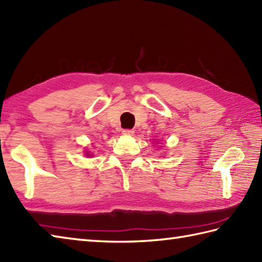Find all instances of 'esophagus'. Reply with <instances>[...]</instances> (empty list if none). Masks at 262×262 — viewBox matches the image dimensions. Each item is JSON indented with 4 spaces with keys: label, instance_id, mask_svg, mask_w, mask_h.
I'll return each instance as SVG.
<instances>
[{
    "label": "esophagus",
    "instance_id": "34e87169",
    "mask_svg": "<svg viewBox=\"0 0 262 262\" xmlns=\"http://www.w3.org/2000/svg\"><path fill=\"white\" fill-rule=\"evenodd\" d=\"M121 133H122V135H125V136L134 135V130H133V129H124Z\"/></svg>",
    "mask_w": 262,
    "mask_h": 262
}]
</instances>
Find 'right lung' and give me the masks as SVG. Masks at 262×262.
Wrapping results in <instances>:
<instances>
[{"instance_id":"obj_1","label":"right lung","mask_w":262,"mask_h":262,"mask_svg":"<svg viewBox=\"0 0 262 262\" xmlns=\"http://www.w3.org/2000/svg\"><path fill=\"white\" fill-rule=\"evenodd\" d=\"M86 156L90 157V156H92V155H90V152H86Z\"/></svg>"}]
</instances>
